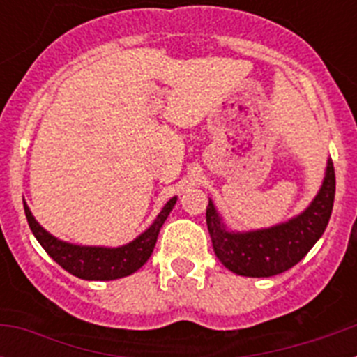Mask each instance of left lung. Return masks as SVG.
<instances>
[{"label": "left lung", "instance_id": "obj_1", "mask_svg": "<svg viewBox=\"0 0 357 357\" xmlns=\"http://www.w3.org/2000/svg\"><path fill=\"white\" fill-rule=\"evenodd\" d=\"M336 176L333 160L320 193L311 206L286 223L252 232H229L209 200L206 220L214 254L230 272L245 277H272L295 266L324 234L333 213Z\"/></svg>", "mask_w": 357, "mask_h": 357}]
</instances>
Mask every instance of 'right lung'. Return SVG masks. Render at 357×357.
<instances>
[{"label": "right lung", "instance_id": "add662e5", "mask_svg": "<svg viewBox=\"0 0 357 357\" xmlns=\"http://www.w3.org/2000/svg\"><path fill=\"white\" fill-rule=\"evenodd\" d=\"M175 202L176 197H173L162 207V211H160L155 222L151 223L150 229L144 230L139 238H135L132 243L118 248L80 247V245L61 241V239L53 238L50 232H46L36 222V218L31 216L26 204H24V214H26L28 225H30L37 241L40 243V247L48 252L50 257L55 263L61 264L66 272L85 280H114L137 272L150 259L160 227L166 222L168 214L172 213Z\"/></svg>", "mask_w": 357, "mask_h": 357}]
</instances>
